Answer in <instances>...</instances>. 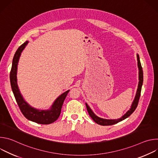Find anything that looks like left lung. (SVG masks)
I'll return each mask as SVG.
<instances>
[{"label":"left lung","mask_w":158,"mask_h":158,"mask_svg":"<svg viewBox=\"0 0 158 158\" xmlns=\"http://www.w3.org/2000/svg\"><path fill=\"white\" fill-rule=\"evenodd\" d=\"M137 60H138V69H139V83H138L137 92H136V96H135L134 99L131 104V108L129 109V110H128L126 112V113L124 116H123L121 118L117 119H106L101 118L97 116L93 112L91 109L90 108V107L87 105V104L85 103L87 110L88 111V113H89V116L91 117V118L93 119V121L95 123H96L97 124H98L99 125H102V126H110V125L117 124L118 123L121 122L123 120L128 118L131 114H132V112L135 110V109H136L138 104L139 99L140 98L141 92V87H142L143 83V68H142L141 64L140 62L139 56L138 54H137Z\"/></svg>","instance_id":"8db88e82"}]
</instances>
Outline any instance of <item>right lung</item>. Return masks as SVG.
I'll use <instances>...</instances> for the list:
<instances>
[{
    "instance_id": "1",
    "label": "right lung",
    "mask_w": 158,
    "mask_h": 158,
    "mask_svg": "<svg viewBox=\"0 0 158 158\" xmlns=\"http://www.w3.org/2000/svg\"><path fill=\"white\" fill-rule=\"evenodd\" d=\"M29 41H26L18 48L15 52L13 60L12 68L10 73V81L12 92L19 109L23 115L29 120L41 124H49L56 121L59 117L64 101L69 92V90L60 95L54 102L49 109L39 110L31 107L25 101L21 95L17 85V72L19 60L22 52L27 46Z\"/></svg>"
}]
</instances>
